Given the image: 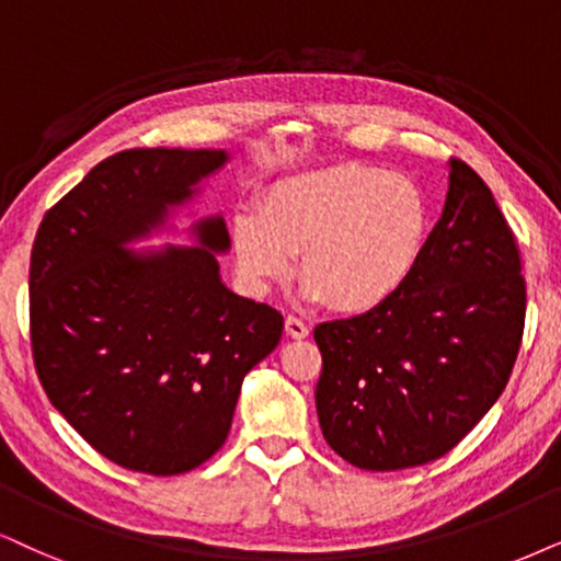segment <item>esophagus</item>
<instances>
[{
    "mask_svg": "<svg viewBox=\"0 0 561 561\" xmlns=\"http://www.w3.org/2000/svg\"><path fill=\"white\" fill-rule=\"evenodd\" d=\"M285 331H287V336H293V339H305L310 333L308 323H305L302 318H297V316H287Z\"/></svg>",
    "mask_w": 561,
    "mask_h": 561,
    "instance_id": "obj_1",
    "label": "esophagus"
}]
</instances>
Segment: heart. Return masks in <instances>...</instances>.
Here are the masks:
<instances>
[{"instance_id":"1","label":"heart","mask_w":561,"mask_h":561,"mask_svg":"<svg viewBox=\"0 0 561 561\" xmlns=\"http://www.w3.org/2000/svg\"><path fill=\"white\" fill-rule=\"evenodd\" d=\"M261 214L236 225L243 272L282 279L300 253L308 295L342 313H365L399 293L430 232L427 196L409 175L357 162L289 175Z\"/></svg>"}]
</instances>
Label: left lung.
<instances>
[{"mask_svg": "<svg viewBox=\"0 0 561 561\" xmlns=\"http://www.w3.org/2000/svg\"><path fill=\"white\" fill-rule=\"evenodd\" d=\"M517 240L477 170L450 158L443 217L399 293L325 321L316 409L325 443L365 471L430 463L494 407L526 329Z\"/></svg>", "mask_w": 561, "mask_h": 561, "instance_id": "8db88e82", "label": "left lung"}]
</instances>
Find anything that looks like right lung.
Listing matches in <instances>:
<instances>
[{"label": "right lung", "mask_w": 561, "mask_h": 561, "mask_svg": "<svg viewBox=\"0 0 561 561\" xmlns=\"http://www.w3.org/2000/svg\"><path fill=\"white\" fill-rule=\"evenodd\" d=\"M222 150H124L44 215L31 253V346L48 401L101 456L175 477L228 439L240 382L279 344L285 318L222 285V217L204 248L124 251L186 202Z\"/></svg>", "instance_id": "obj_1"}]
</instances>
